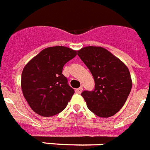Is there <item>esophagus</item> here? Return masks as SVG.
I'll return each mask as SVG.
<instances>
[{
	"instance_id": "esophagus-1",
	"label": "esophagus",
	"mask_w": 150,
	"mask_h": 150,
	"mask_svg": "<svg viewBox=\"0 0 150 150\" xmlns=\"http://www.w3.org/2000/svg\"><path fill=\"white\" fill-rule=\"evenodd\" d=\"M76 94H81V92L83 91V87H79V88H77V89H76Z\"/></svg>"
}]
</instances>
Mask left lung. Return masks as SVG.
Returning <instances> with one entry per match:
<instances>
[{
    "label": "left lung",
    "instance_id": "1",
    "mask_svg": "<svg viewBox=\"0 0 150 150\" xmlns=\"http://www.w3.org/2000/svg\"><path fill=\"white\" fill-rule=\"evenodd\" d=\"M77 55L90 69L95 83L93 91L81 93L87 108L101 118L115 115L131 91L132 83L129 69L102 47L87 46L77 51Z\"/></svg>",
    "mask_w": 150,
    "mask_h": 150
}]
</instances>
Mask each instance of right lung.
<instances>
[{"instance_id":"right-lung-1","label":"right lung","mask_w":150,"mask_h":150,"mask_svg":"<svg viewBox=\"0 0 150 150\" xmlns=\"http://www.w3.org/2000/svg\"><path fill=\"white\" fill-rule=\"evenodd\" d=\"M76 51L65 46L46 48L32 59L21 74V90L31 108L38 115L50 117L67 105L74 90L63 74L66 63Z\"/></svg>"}]
</instances>
